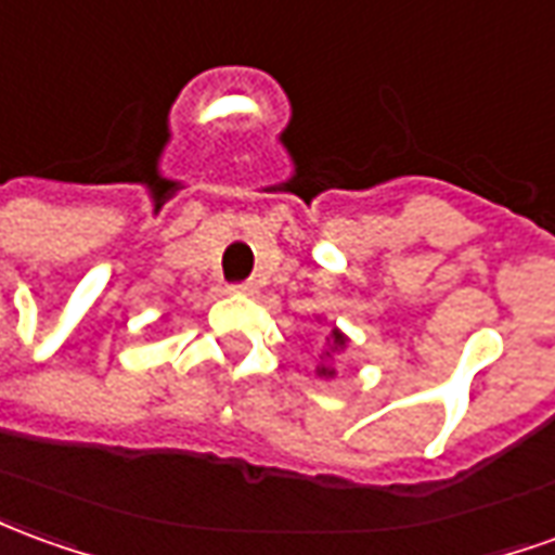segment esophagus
<instances>
[{
    "label": "esophagus",
    "mask_w": 555,
    "mask_h": 555,
    "mask_svg": "<svg viewBox=\"0 0 555 555\" xmlns=\"http://www.w3.org/2000/svg\"><path fill=\"white\" fill-rule=\"evenodd\" d=\"M231 294H255V285L251 282H237V285H231Z\"/></svg>",
    "instance_id": "1"
}]
</instances>
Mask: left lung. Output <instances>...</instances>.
Listing matches in <instances>:
<instances>
[{
	"label": "left lung",
	"mask_w": 555,
	"mask_h": 555,
	"mask_svg": "<svg viewBox=\"0 0 555 555\" xmlns=\"http://www.w3.org/2000/svg\"><path fill=\"white\" fill-rule=\"evenodd\" d=\"M345 345H348L345 333L339 331V327H333V331H331V351H324V358H331L333 351H339V348H345ZM318 375H324V378H333V375H336V370H331V366H318Z\"/></svg>",
	"instance_id": "left-lung-1"
}]
</instances>
